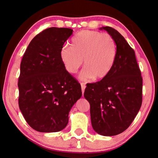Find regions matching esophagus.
Wrapping results in <instances>:
<instances>
[{"label":"esophagus","mask_w":158,"mask_h":158,"mask_svg":"<svg viewBox=\"0 0 158 158\" xmlns=\"http://www.w3.org/2000/svg\"><path fill=\"white\" fill-rule=\"evenodd\" d=\"M81 90H82V93L83 95H84V90L85 89V84L84 82H81Z\"/></svg>","instance_id":"1"}]
</instances>
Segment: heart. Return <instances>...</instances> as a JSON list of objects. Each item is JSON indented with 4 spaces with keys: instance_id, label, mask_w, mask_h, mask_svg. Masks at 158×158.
I'll return each instance as SVG.
<instances>
[{
    "instance_id": "1",
    "label": "heart",
    "mask_w": 158,
    "mask_h": 158,
    "mask_svg": "<svg viewBox=\"0 0 158 158\" xmlns=\"http://www.w3.org/2000/svg\"><path fill=\"white\" fill-rule=\"evenodd\" d=\"M117 48L114 37L109 33L95 31H82L71 40V46H63L60 57L67 72L76 73L82 65L85 68L80 78L93 77L102 79L108 76L114 65Z\"/></svg>"
}]
</instances>
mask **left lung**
Segmentation results:
<instances>
[{"label":"left lung","instance_id":"8db88e82","mask_svg":"<svg viewBox=\"0 0 158 158\" xmlns=\"http://www.w3.org/2000/svg\"><path fill=\"white\" fill-rule=\"evenodd\" d=\"M102 29L116 42V60L107 77L86 84L84 95L90 104L93 130L99 135L114 136L127 130L139 111L142 77L135 51L123 36L109 26Z\"/></svg>","mask_w":158,"mask_h":158}]
</instances>
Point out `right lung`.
<instances>
[{"mask_svg": "<svg viewBox=\"0 0 158 158\" xmlns=\"http://www.w3.org/2000/svg\"><path fill=\"white\" fill-rule=\"evenodd\" d=\"M73 31L45 29L32 40L21 60L19 106L28 124L38 132L64 129L72 106L81 97V85L66 71L60 57Z\"/></svg>", "mask_w": 158, "mask_h": 158, "instance_id": "add662e5", "label": "right lung"}]
</instances>
